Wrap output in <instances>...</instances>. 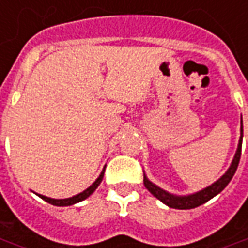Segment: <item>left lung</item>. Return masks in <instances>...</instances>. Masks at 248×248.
Here are the masks:
<instances>
[{
	"label": "left lung",
	"mask_w": 248,
	"mask_h": 248,
	"mask_svg": "<svg viewBox=\"0 0 248 248\" xmlns=\"http://www.w3.org/2000/svg\"><path fill=\"white\" fill-rule=\"evenodd\" d=\"M240 138H239V144H237V149L235 156H233V160L231 163L230 168L227 170V172L224 173L221 178H218L215 183H212L208 187L202 188L197 193H193V194L187 195H176L171 194L166 190H163L161 187H159L157 185H155L153 182H151L148 179L145 173H144V185L145 187L149 190V193L153 194L157 200L166 203L167 206L173 209H193L200 206L202 203L208 202L209 200H212L213 197H216L218 193H221L224 188L227 187V185L230 183L231 179L233 178V175L236 172L237 166H239V160H240V153H242V141H243V122L240 121Z\"/></svg>",
	"instance_id": "left-lung-1"
}]
</instances>
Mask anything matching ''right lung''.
<instances>
[{
  "instance_id": "right-lung-1",
  "label": "right lung",
  "mask_w": 248,
  "mask_h": 248,
  "mask_svg": "<svg viewBox=\"0 0 248 248\" xmlns=\"http://www.w3.org/2000/svg\"><path fill=\"white\" fill-rule=\"evenodd\" d=\"M104 170H106V167L103 168V171L100 172V175H99V178H97L88 188H85L82 193H80V194L77 195H73V197H70V198H65V200H54V198H50V197H46V195H39L42 200H45L46 202L51 203V205H55V206H70V205H75L77 202H81L84 201V200H87L89 195L92 194L96 188L99 187V185H100L103 181V176H104Z\"/></svg>"
}]
</instances>
